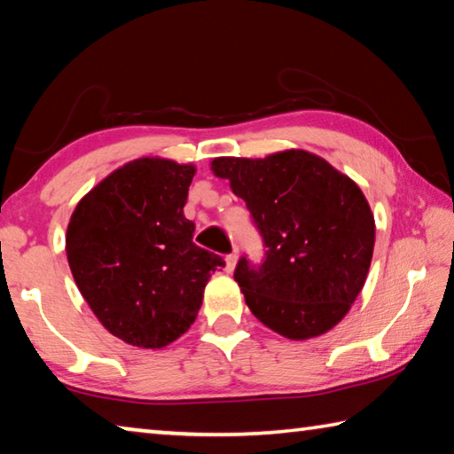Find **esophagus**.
I'll return each mask as SVG.
<instances>
[{
	"mask_svg": "<svg viewBox=\"0 0 454 454\" xmlns=\"http://www.w3.org/2000/svg\"><path fill=\"white\" fill-rule=\"evenodd\" d=\"M236 262H238V254H236V252H232V254H228V256H226V270L232 272L234 268H236Z\"/></svg>",
	"mask_w": 454,
	"mask_h": 454,
	"instance_id": "obj_1",
	"label": "esophagus"
}]
</instances>
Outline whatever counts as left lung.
I'll list each match as a JSON object with an SVG mask.
<instances>
[{
    "label": "left lung",
    "mask_w": 454,
    "mask_h": 454,
    "mask_svg": "<svg viewBox=\"0 0 454 454\" xmlns=\"http://www.w3.org/2000/svg\"><path fill=\"white\" fill-rule=\"evenodd\" d=\"M262 234L266 258H240L234 280L252 314L290 340L328 333L364 286L374 216L363 190L325 158L284 150L266 158H214Z\"/></svg>",
    "instance_id": "8db88e82"
}]
</instances>
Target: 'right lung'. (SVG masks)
Listing matches in <instances>:
<instances>
[{"instance_id":"1","label":"right lung","mask_w":454,"mask_h":454,"mask_svg":"<svg viewBox=\"0 0 454 454\" xmlns=\"http://www.w3.org/2000/svg\"><path fill=\"white\" fill-rule=\"evenodd\" d=\"M196 168L137 158L91 188L70 218L74 280L107 333L164 348L194 325L210 276L226 266L192 242L184 204Z\"/></svg>"}]
</instances>
